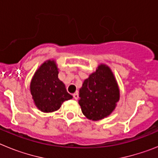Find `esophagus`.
Returning a JSON list of instances; mask_svg holds the SVG:
<instances>
[{
  "label": "esophagus",
  "mask_w": 158,
  "mask_h": 158,
  "mask_svg": "<svg viewBox=\"0 0 158 158\" xmlns=\"http://www.w3.org/2000/svg\"><path fill=\"white\" fill-rule=\"evenodd\" d=\"M73 98L75 99V100H77L78 97H79V95H78V93H74L73 94Z\"/></svg>",
  "instance_id": "34e87169"
}]
</instances>
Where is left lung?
Instances as JSON below:
<instances>
[{
    "mask_svg": "<svg viewBox=\"0 0 158 158\" xmlns=\"http://www.w3.org/2000/svg\"><path fill=\"white\" fill-rule=\"evenodd\" d=\"M79 97L78 103L87 118L98 121L109 116L120 98L119 88L111 68L100 64L84 81Z\"/></svg>",
    "mask_w": 158,
    "mask_h": 158,
    "instance_id": "obj_1",
    "label": "left lung"
}]
</instances>
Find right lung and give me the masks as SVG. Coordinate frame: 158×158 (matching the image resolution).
I'll list each match as a JSON object with an SVG mask.
<instances>
[{
    "label": "right lung",
    "mask_w": 158,
    "mask_h": 158,
    "mask_svg": "<svg viewBox=\"0 0 158 158\" xmlns=\"http://www.w3.org/2000/svg\"><path fill=\"white\" fill-rule=\"evenodd\" d=\"M30 92L35 105L45 113L58 111L64 101L73 98L58 78V68L54 59L47 60L35 72Z\"/></svg>",
    "instance_id": "1"
}]
</instances>
